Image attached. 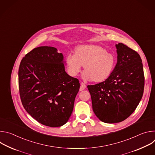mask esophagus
<instances>
[{
    "mask_svg": "<svg viewBox=\"0 0 155 155\" xmlns=\"http://www.w3.org/2000/svg\"><path fill=\"white\" fill-rule=\"evenodd\" d=\"M86 87V84H84L83 82H81L80 83V91H81L83 90H84L85 89V87Z\"/></svg>",
    "mask_w": 155,
    "mask_h": 155,
    "instance_id": "34e87169",
    "label": "esophagus"
}]
</instances>
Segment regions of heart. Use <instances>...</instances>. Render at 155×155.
Listing matches in <instances>:
<instances>
[{
  "label": "heart",
  "mask_w": 155,
  "mask_h": 155,
  "mask_svg": "<svg viewBox=\"0 0 155 155\" xmlns=\"http://www.w3.org/2000/svg\"><path fill=\"white\" fill-rule=\"evenodd\" d=\"M75 54H68L65 64L69 74L77 76L83 66L82 77L84 80L102 82L112 74L115 64V56L97 45H82L75 49Z\"/></svg>",
  "instance_id": "heart-1"
}]
</instances>
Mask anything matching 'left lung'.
<instances>
[{
	"label": "left lung",
	"instance_id": "left-lung-1",
	"mask_svg": "<svg viewBox=\"0 0 155 155\" xmlns=\"http://www.w3.org/2000/svg\"><path fill=\"white\" fill-rule=\"evenodd\" d=\"M117 63L104 81L88 85L93 112L102 122L116 123L128 118L143 93L144 74L140 55L123 43L115 45Z\"/></svg>",
	"mask_w": 155,
	"mask_h": 155
}]
</instances>
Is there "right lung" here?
Wrapping results in <instances>:
<instances>
[{"instance_id":"obj_1","label":"right lung","mask_w":155,"mask_h":155,"mask_svg":"<svg viewBox=\"0 0 155 155\" xmlns=\"http://www.w3.org/2000/svg\"><path fill=\"white\" fill-rule=\"evenodd\" d=\"M18 82L22 104L38 123L54 127L68 121L80 83L65 72L64 56L57 48L39 47L26 54Z\"/></svg>"}]
</instances>
